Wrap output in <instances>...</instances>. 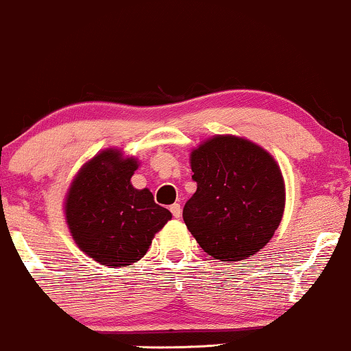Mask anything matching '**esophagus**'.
<instances>
[{
  "label": "esophagus",
  "mask_w": 351,
  "mask_h": 351,
  "mask_svg": "<svg viewBox=\"0 0 351 351\" xmlns=\"http://www.w3.org/2000/svg\"><path fill=\"white\" fill-rule=\"evenodd\" d=\"M171 212H172V217H174V218H180V215H182V207H180V204H172L171 205Z\"/></svg>",
  "instance_id": "esophagus-1"
}]
</instances>
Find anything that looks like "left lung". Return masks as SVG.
<instances>
[{
	"label": "left lung",
	"instance_id": "1",
	"mask_svg": "<svg viewBox=\"0 0 351 351\" xmlns=\"http://www.w3.org/2000/svg\"><path fill=\"white\" fill-rule=\"evenodd\" d=\"M197 192L182 217L208 256L241 261L273 238L284 212V180L269 152L237 136H215L191 156Z\"/></svg>",
	"mask_w": 351,
	"mask_h": 351
}]
</instances>
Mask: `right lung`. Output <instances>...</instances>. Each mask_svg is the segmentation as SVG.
I'll list each match as a JSON object with an SVG mask.
<instances>
[{"mask_svg": "<svg viewBox=\"0 0 351 351\" xmlns=\"http://www.w3.org/2000/svg\"><path fill=\"white\" fill-rule=\"evenodd\" d=\"M136 169V159H121L119 151L106 149L78 172L69 189L65 217L70 233L82 251L103 266L139 261L172 218L147 189L131 185Z\"/></svg>", "mask_w": 351, "mask_h": 351, "instance_id": "add662e5", "label": "right lung"}]
</instances>
